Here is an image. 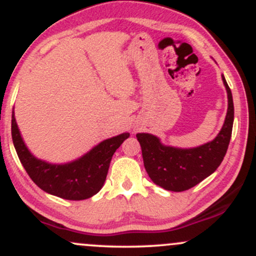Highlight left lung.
<instances>
[{"instance_id":"8db88e82","label":"left lung","mask_w":256,"mask_h":256,"mask_svg":"<svg viewBox=\"0 0 256 256\" xmlns=\"http://www.w3.org/2000/svg\"><path fill=\"white\" fill-rule=\"evenodd\" d=\"M222 79L228 92V113L213 140L195 148H178L164 144L152 134H136L146 171L158 186L170 192H184L212 174L222 164L231 140L234 114L231 90L224 76Z\"/></svg>"}]
</instances>
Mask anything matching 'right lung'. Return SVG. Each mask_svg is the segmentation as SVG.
<instances>
[{
  "label": "right lung",
  "mask_w": 256,
  "mask_h": 256,
  "mask_svg": "<svg viewBox=\"0 0 256 256\" xmlns=\"http://www.w3.org/2000/svg\"><path fill=\"white\" fill-rule=\"evenodd\" d=\"M128 132L102 140L83 156L66 164H50L34 156L26 146L14 110L12 112V138L20 162L43 192L64 200L89 198L104 186L112 156L122 144Z\"/></svg>",
  "instance_id": "add662e5"
}]
</instances>
